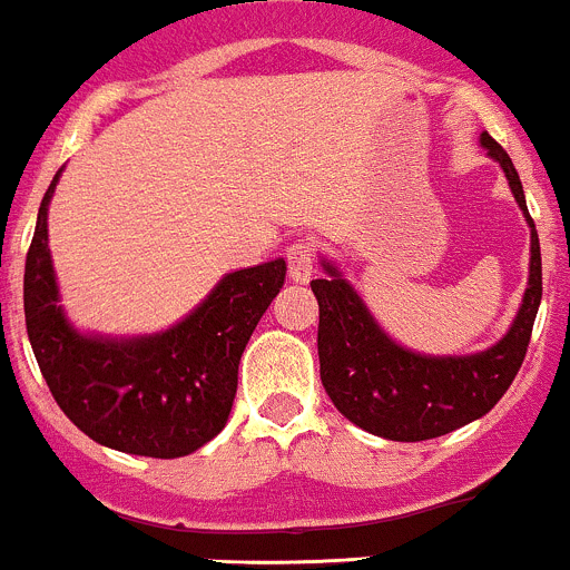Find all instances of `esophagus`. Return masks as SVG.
Instances as JSON below:
<instances>
[{
	"label": "esophagus",
	"instance_id": "esophagus-1",
	"mask_svg": "<svg viewBox=\"0 0 570 570\" xmlns=\"http://www.w3.org/2000/svg\"><path fill=\"white\" fill-rule=\"evenodd\" d=\"M287 257V268H291V279L293 283H307L315 272V244L313 240H296L285 249Z\"/></svg>",
	"mask_w": 570,
	"mask_h": 570
}]
</instances>
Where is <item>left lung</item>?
<instances>
[{"label": "left lung", "mask_w": 570, "mask_h": 570, "mask_svg": "<svg viewBox=\"0 0 570 570\" xmlns=\"http://www.w3.org/2000/svg\"><path fill=\"white\" fill-rule=\"evenodd\" d=\"M482 146L504 168L512 196L532 227L529 287L510 332L495 346L469 357H424L407 352L376 326L354 287L330 263H324L330 277L309 283L318 298L324 391L352 424L371 435L415 443L460 430L493 410L527 357L543 296L538 229L510 155L488 132H482Z\"/></svg>", "instance_id": "obj_1"}]
</instances>
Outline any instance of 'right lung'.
Instances as JSON below:
<instances>
[{"label":"right lung","instance_id":"obj_1","mask_svg":"<svg viewBox=\"0 0 570 570\" xmlns=\"http://www.w3.org/2000/svg\"><path fill=\"white\" fill-rule=\"evenodd\" d=\"M43 194L24 266V318L38 368L71 424L101 446L140 458H185L224 430L238 363L257 321L285 285V261L227 274L171 330L132 341L71 330L58 304Z\"/></svg>","mask_w":570,"mask_h":570}]
</instances>
